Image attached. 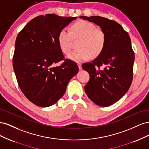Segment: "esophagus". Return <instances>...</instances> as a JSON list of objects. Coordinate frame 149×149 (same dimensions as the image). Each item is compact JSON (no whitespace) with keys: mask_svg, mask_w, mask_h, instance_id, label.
I'll use <instances>...</instances> for the list:
<instances>
[{"mask_svg":"<svg viewBox=\"0 0 149 149\" xmlns=\"http://www.w3.org/2000/svg\"><path fill=\"white\" fill-rule=\"evenodd\" d=\"M78 67H79V70H82V66H81V63H78Z\"/></svg>","mask_w":149,"mask_h":149,"instance_id":"obj_1","label":"esophagus"}]
</instances>
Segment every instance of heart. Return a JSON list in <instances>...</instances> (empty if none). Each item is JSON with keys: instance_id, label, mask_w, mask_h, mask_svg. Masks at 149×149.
<instances>
[{"instance_id": "b5f03b06", "label": "heart", "mask_w": 149, "mask_h": 149, "mask_svg": "<svg viewBox=\"0 0 149 149\" xmlns=\"http://www.w3.org/2000/svg\"><path fill=\"white\" fill-rule=\"evenodd\" d=\"M73 38L79 39L78 49L72 51L68 58L75 62H82L91 56H97L104 47L106 36L101 30L97 29L93 24L85 20L76 22L71 26V31L63 28L60 31L58 41L61 50L68 53L71 50Z\"/></svg>"}]
</instances>
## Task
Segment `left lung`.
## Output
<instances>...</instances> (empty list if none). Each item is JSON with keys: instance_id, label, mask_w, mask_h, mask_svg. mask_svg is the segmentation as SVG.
I'll return each mask as SVG.
<instances>
[{"instance_id": "8db88e82", "label": "left lung", "mask_w": 149, "mask_h": 149, "mask_svg": "<svg viewBox=\"0 0 149 149\" xmlns=\"http://www.w3.org/2000/svg\"><path fill=\"white\" fill-rule=\"evenodd\" d=\"M100 26L106 36L100 55L82 68L90 78L84 86L88 97L96 104L106 107L119 101L127 92L133 78L134 53L128 33L116 22L100 16H81ZM103 66L101 70L100 67Z\"/></svg>"}]
</instances>
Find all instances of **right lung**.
Returning <instances> with one entry per match:
<instances>
[{"label": "right lung", "mask_w": 149, "mask_h": 149, "mask_svg": "<svg viewBox=\"0 0 149 149\" xmlns=\"http://www.w3.org/2000/svg\"><path fill=\"white\" fill-rule=\"evenodd\" d=\"M76 17L47 14L34 18L18 34L13 67L24 95L40 107L53 105L63 97L70 80L78 73L74 61L65 59L58 37Z\"/></svg>", "instance_id": "right-lung-1"}]
</instances>
